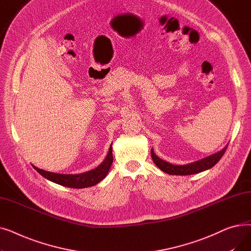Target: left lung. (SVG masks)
<instances>
[{
    "label": "left lung",
    "instance_id": "1",
    "mask_svg": "<svg viewBox=\"0 0 251 251\" xmlns=\"http://www.w3.org/2000/svg\"><path fill=\"white\" fill-rule=\"evenodd\" d=\"M227 150V147L222 150L221 151L214 153L212 155H209L207 157H204V159L197 161L188 165H182V166H177V165H172L170 164L162 159H160L159 156L155 155L153 151L151 150V157L153 163L157 166V168H160L163 172L170 174V175H192L196 173H201L202 171H205L207 169H210L214 167L223 156V154L225 153Z\"/></svg>",
    "mask_w": 251,
    "mask_h": 251
}]
</instances>
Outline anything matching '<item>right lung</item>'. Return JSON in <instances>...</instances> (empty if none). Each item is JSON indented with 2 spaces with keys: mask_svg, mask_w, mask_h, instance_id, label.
Here are the masks:
<instances>
[{
  "mask_svg": "<svg viewBox=\"0 0 251 251\" xmlns=\"http://www.w3.org/2000/svg\"><path fill=\"white\" fill-rule=\"evenodd\" d=\"M112 163H113V153H112V146H111L104 161L98 168L82 174H75V175L57 174V173L48 172V171H45L42 169H38L34 166L32 167L43 177H45L46 179L51 182L60 184V185L70 187V188H85V187L96 185V184H98L100 181H101L105 176H107Z\"/></svg>",
  "mask_w": 251,
  "mask_h": 251,
  "instance_id": "right-lung-1",
  "label": "right lung"
}]
</instances>
